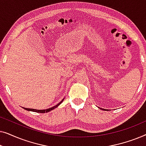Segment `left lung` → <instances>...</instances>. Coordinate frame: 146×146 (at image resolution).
Listing matches in <instances>:
<instances>
[{
  "label": "left lung",
  "instance_id": "obj_1",
  "mask_svg": "<svg viewBox=\"0 0 146 146\" xmlns=\"http://www.w3.org/2000/svg\"><path fill=\"white\" fill-rule=\"evenodd\" d=\"M101 109H102V108H101ZM102 110H104V109H102ZM104 110H105V109H104Z\"/></svg>",
  "mask_w": 146,
  "mask_h": 146
}]
</instances>
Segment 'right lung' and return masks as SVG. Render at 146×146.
I'll return each instance as SVG.
<instances>
[{
  "instance_id": "1",
  "label": "right lung",
  "mask_w": 146,
  "mask_h": 146,
  "mask_svg": "<svg viewBox=\"0 0 146 146\" xmlns=\"http://www.w3.org/2000/svg\"><path fill=\"white\" fill-rule=\"evenodd\" d=\"M64 99L62 100L61 102H60V103L58 104L57 105L54 106L52 107V108H50L48 109H46V110H36V109H31V108H23L24 109L26 110H28V111H35V112H38V113H45V112H48V111L52 110L56 108L62 102Z\"/></svg>"
}]
</instances>
